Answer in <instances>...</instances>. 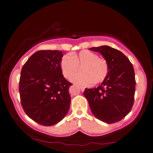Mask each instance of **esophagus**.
Masks as SVG:
<instances>
[{
    "label": "esophagus",
    "instance_id": "34e87169",
    "mask_svg": "<svg viewBox=\"0 0 153 153\" xmlns=\"http://www.w3.org/2000/svg\"><path fill=\"white\" fill-rule=\"evenodd\" d=\"M79 88L81 89L82 91H84V90H85V88L84 86H79Z\"/></svg>",
    "mask_w": 153,
    "mask_h": 153
}]
</instances>
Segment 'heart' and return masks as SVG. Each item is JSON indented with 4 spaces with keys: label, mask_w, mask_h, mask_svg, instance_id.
<instances>
[{
    "label": "heart",
    "mask_w": 153,
    "mask_h": 153,
    "mask_svg": "<svg viewBox=\"0 0 153 153\" xmlns=\"http://www.w3.org/2000/svg\"><path fill=\"white\" fill-rule=\"evenodd\" d=\"M80 65L82 73L76 74L71 80L84 86L103 82L109 71L108 63L105 58L98 57L97 54L88 50L82 51L77 54L72 53L71 56L65 55L60 63L62 74L67 79L76 73Z\"/></svg>",
    "instance_id": "b5f03b06"
}]
</instances>
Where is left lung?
Wrapping results in <instances>:
<instances>
[{
	"label": "left lung",
	"mask_w": 153,
	"mask_h": 153,
	"mask_svg": "<svg viewBox=\"0 0 153 153\" xmlns=\"http://www.w3.org/2000/svg\"><path fill=\"white\" fill-rule=\"evenodd\" d=\"M108 61L109 71L105 79L95 88H86L84 95L94 117L113 123L130 112L134 105L136 79L132 64L121 51L108 46L92 47Z\"/></svg>",
	"instance_id": "8db88e82"
}]
</instances>
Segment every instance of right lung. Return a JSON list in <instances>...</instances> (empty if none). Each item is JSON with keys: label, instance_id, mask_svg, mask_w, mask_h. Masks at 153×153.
<instances>
[{"label": "right lung", "instance_id": "right-lung-1", "mask_svg": "<svg viewBox=\"0 0 153 153\" xmlns=\"http://www.w3.org/2000/svg\"><path fill=\"white\" fill-rule=\"evenodd\" d=\"M61 51H39L22 67L19 91L25 113L45 126H54L65 117L70 107L69 88L72 84L63 77Z\"/></svg>", "mask_w": 153, "mask_h": 153}]
</instances>
